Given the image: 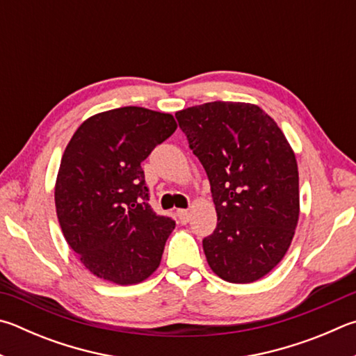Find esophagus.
Wrapping results in <instances>:
<instances>
[{
  "label": "esophagus",
  "mask_w": 356,
  "mask_h": 356,
  "mask_svg": "<svg viewBox=\"0 0 356 356\" xmlns=\"http://www.w3.org/2000/svg\"><path fill=\"white\" fill-rule=\"evenodd\" d=\"M177 216H179V219H180V222L182 224H186L190 221V218H191V215H190V211L188 210H177Z\"/></svg>",
  "instance_id": "obj_1"
}]
</instances>
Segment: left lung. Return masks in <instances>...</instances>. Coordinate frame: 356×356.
<instances>
[{"label": "left lung", "instance_id": "1", "mask_svg": "<svg viewBox=\"0 0 356 356\" xmlns=\"http://www.w3.org/2000/svg\"><path fill=\"white\" fill-rule=\"evenodd\" d=\"M210 180L218 224L202 245L213 273L252 283L285 257L299 221V171L282 129L255 104L215 101L176 113Z\"/></svg>", "mask_w": 356, "mask_h": 356}]
</instances>
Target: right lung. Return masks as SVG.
Here are the masks:
<instances>
[{
	"mask_svg": "<svg viewBox=\"0 0 356 356\" xmlns=\"http://www.w3.org/2000/svg\"><path fill=\"white\" fill-rule=\"evenodd\" d=\"M176 129L170 113L120 107L90 116L65 147L57 218L70 248L102 280L135 285L159 268L176 222L151 209L141 161Z\"/></svg>",
	"mask_w": 356,
	"mask_h": 356,
	"instance_id": "1",
	"label": "right lung"
}]
</instances>
